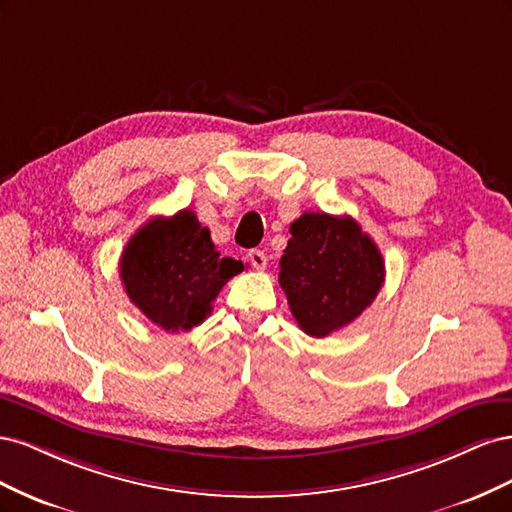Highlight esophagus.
Returning <instances> with one entry per match:
<instances>
[{
    "label": "esophagus",
    "instance_id": "34e87169",
    "mask_svg": "<svg viewBox=\"0 0 512 512\" xmlns=\"http://www.w3.org/2000/svg\"><path fill=\"white\" fill-rule=\"evenodd\" d=\"M247 258H250L252 267H254V269H258V271H262V269L267 267V256H265V252H260V250H250V252H247Z\"/></svg>",
    "mask_w": 512,
    "mask_h": 512
}]
</instances>
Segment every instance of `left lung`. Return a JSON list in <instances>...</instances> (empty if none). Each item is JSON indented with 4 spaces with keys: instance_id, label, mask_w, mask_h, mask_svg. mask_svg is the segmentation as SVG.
I'll return each instance as SVG.
<instances>
[{
    "instance_id": "obj_1",
    "label": "left lung",
    "mask_w": 512,
    "mask_h": 512,
    "mask_svg": "<svg viewBox=\"0 0 512 512\" xmlns=\"http://www.w3.org/2000/svg\"><path fill=\"white\" fill-rule=\"evenodd\" d=\"M280 286L299 327L312 337L339 331L371 305L384 284L378 245L348 215L303 213L290 224Z\"/></svg>"
}]
</instances>
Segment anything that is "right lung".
<instances>
[{
  "mask_svg": "<svg viewBox=\"0 0 512 512\" xmlns=\"http://www.w3.org/2000/svg\"><path fill=\"white\" fill-rule=\"evenodd\" d=\"M241 260L220 258L209 228L183 209L138 228L119 260L130 301L160 329L179 333L198 327Z\"/></svg>",
  "mask_w": 512,
  "mask_h": 512,
  "instance_id": "1",
  "label": "right lung"
}]
</instances>
